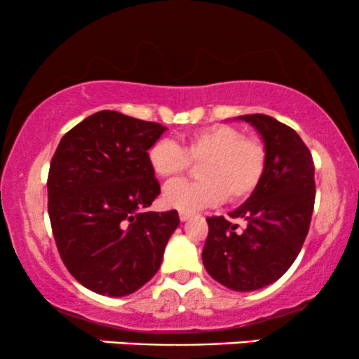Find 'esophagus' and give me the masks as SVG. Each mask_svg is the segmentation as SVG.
<instances>
[{
    "instance_id": "1",
    "label": "esophagus",
    "mask_w": 359,
    "mask_h": 359,
    "mask_svg": "<svg viewBox=\"0 0 359 359\" xmlns=\"http://www.w3.org/2000/svg\"><path fill=\"white\" fill-rule=\"evenodd\" d=\"M179 217H180V221L182 222H185V221H189L192 217V214H189V212H179Z\"/></svg>"
}]
</instances>
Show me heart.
I'll list each match as a JSON object with an SVG mask.
<instances>
[{"label": "heart", "instance_id": "b5f03b06", "mask_svg": "<svg viewBox=\"0 0 359 359\" xmlns=\"http://www.w3.org/2000/svg\"><path fill=\"white\" fill-rule=\"evenodd\" d=\"M265 147L257 137H245L243 130L212 125L197 130L179 147L172 140H156L147 151L150 170L162 180H172L197 168L199 182H172L162 194L163 205L180 212H196L229 201H243L255 192L265 170Z\"/></svg>", "mask_w": 359, "mask_h": 359}]
</instances>
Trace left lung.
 Wrapping results in <instances>:
<instances>
[{
    "instance_id": "obj_1",
    "label": "left lung",
    "mask_w": 359,
    "mask_h": 359,
    "mask_svg": "<svg viewBox=\"0 0 359 359\" xmlns=\"http://www.w3.org/2000/svg\"><path fill=\"white\" fill-rule=\"evenodd\" d=\"M265 147V170L258 187L229 212L246 222L245 231L222 216L208 217L203 250L208 273L236 292L263 288L295 262L311 226L316 182L312 155L302 138L266 114H245Z\"/></svg>"
}]
</instances>
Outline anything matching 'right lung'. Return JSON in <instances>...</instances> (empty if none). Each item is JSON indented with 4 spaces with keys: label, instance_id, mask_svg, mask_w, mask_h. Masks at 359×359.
Listing matches in <instances>:
<instances>
[{
    "label": "right lung",
    "instance_id": "right-lung-1",
    "mask_svg": "<svg viewBox=\"0 0 359 359\" xmlns=\"http://www.w3.org/2000/svg\"><path fill=\"white\" fill-rule=\"evenodd\" d=\"M167 128L90 114L64 135L48 170V216L62 262L81 285L125 297L158 271L177 211H147L160 184L147 151Z\"/></svg>",
    "mask_w": 359,
    "mask_h": 359
}]
</instances>
